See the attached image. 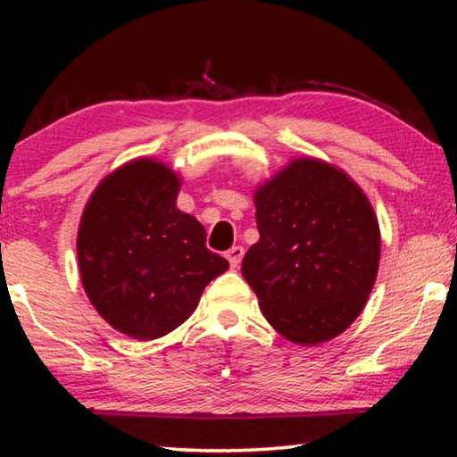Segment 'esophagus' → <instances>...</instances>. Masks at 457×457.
<instances>
[{"label":"esophagus","mask_w":457,"mask_h":457,"mask_svg":"<svg viewBox=\"0 0 457 457\" xmlns=\"http://www.w3.org/2000/svg\"><path fill=\"white\" fill-rule=\"evenodd\" d=\"M243 253H245V249H243L241 245L228 249V252H227V260H228L230 268H239L241 260H243Z\"/></svg>","instance_id":"34e87169"}]
</instances>
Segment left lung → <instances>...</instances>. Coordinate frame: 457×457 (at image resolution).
I'll return each mask as SVG.
<instances>
[{
  "instance_id": "left-lung-1",
  "label": "left lung",
  "mask_w": 457,
  "mask_h": 457,
  "mask_svg": "<svg viewBox=\"0 0 457 457\" xmlns=\"http://www.w3.org/2000/svg\"><path fill=\"white\" fill-rule=\"evenodd\" d=\"M260 241L241 274L285 339L318 345L364 310L378 272L380 228L341 168L295 158L253 193Z\"/></svg>"
}]
</instances>
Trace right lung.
<instances>
[{
	"label": "right lung",
	"mask_w": 457,
	"mask_h": 457,
	"mask_svg": "<svg viewBox=\"0 0 457 457\" xmlns=\"http://www.w3.org/2000/svg\"><path fill=\"white\" fill-rule=\"evenodd\" d=\"M180 177L154 158L130 160L91 193L77 235L79 272L97 314L118 333L152 341L180 327L228 262L177 208Z\"/></svg>",
	"instance_id": "1"
}]
</instances>
